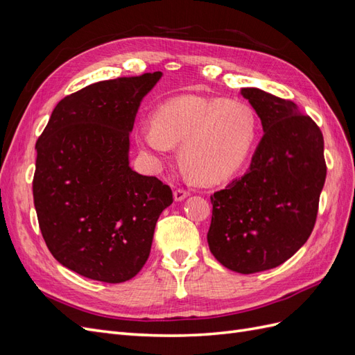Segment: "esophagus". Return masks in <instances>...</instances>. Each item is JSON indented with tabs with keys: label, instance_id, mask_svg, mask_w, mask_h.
I'll use <instances>...</instances> for the list:
<instances>
[{
	"label": "esophagus",
	"instance_id": "obj_1",
	"mask_svg": "<svg viewBox=\"0 0 355 355\" xmlns=\"http://www.w3.org/2000/svg\"><path fill=\"white\" fill-rule=\"evenodd\" d=\"M173 196H175V200H176V201H182V200H185V198L189 196V191H188V189H184V188H178V189L173 192Z\"/></svg>",
	"mask_w": 355,
	"mask_h": 355
}]
</instances>
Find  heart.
<instances>
[{
	"label": "heart",
	"mask_w": 355,
	"mask_h": 355,
	"mask_svg": "<svg viewBox=\"0 0 355 355\" xmlns=\"http://www.w3.org/2000/svg\"><path fill=\"white\" fill-rule=\"evenodd\" d=\"M256 136L257 118L249 105L197 96L159 105L154 120L137 130L139 144L155 161L180 144V163L204 182L234 175L249 157Z\"/></svg>",
	"instance_id": "1"
}]
</instances>
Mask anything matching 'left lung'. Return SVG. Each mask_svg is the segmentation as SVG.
<instances>
[{
    "instance_id": "1",
    "label": "left lung",
    "mask_w": 355,
    "mask_h": 355,
    "mask_svg": "<svg viewBox=\"0 0 355 355\" xmlns=\"http://www.w3.org/2000/svg\"><path fill=\"white\" fill-rule=\"evenodd\" d=\"M241 94L265 135L247 173L210 196L207 241L225 268L254 274L282 265L306 243L327 167L323 133L295 102L254 87Z\"/></svg>"
}]
</instances>
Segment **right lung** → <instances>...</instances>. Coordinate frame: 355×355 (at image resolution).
Wrapping results in <instances>:
<instances>
[{"label": "right lung", "mask_w": 355, "mask_h": 355, "mask_svg": "<svg viewBox=\"0 0 355 355\" xmlns=\"http://www.w3.org/2000/svg\"><path fill=\"white\" fill-rule=\"evenodd\" d=\"M161 72L99 81L63 98L38 137L32 180L55 259L90 280L123 283L148 261L173 192L128 166V136Z\"/></svg>", "instance_id": "right-lung-1"}]
</instances>
